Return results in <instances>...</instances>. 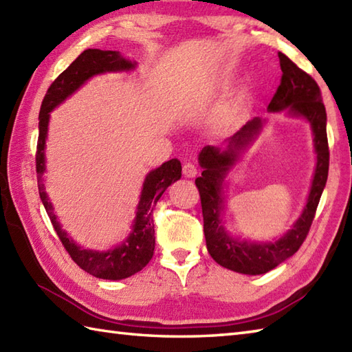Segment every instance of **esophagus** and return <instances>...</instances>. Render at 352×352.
I'll list each match as a JSON object with an SVG mask.
<instances>
[{
	"mask_svg": "<svg viewBox=\"0 0 352 352\" xmlns=\"http://www.w3.org/2000/svg\"><path fill=\"white\" fill-rule=\"evenodd\" d=\"M183 174H184V177L193 178V177H195V175L198 174V166H197L195 163H192V162H189V163H184V166H183Z\"/></svg>",
	"mask_w": 352,
	"mask_h": 352,
	"instance_id": "esophagus-1",
	"label": "esophagus"
}]
</instances>
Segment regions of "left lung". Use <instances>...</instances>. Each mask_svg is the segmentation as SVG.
I'll return each instance as SVG.
<instances>
[{
  "instance_id": "8db88e82",
  "label": "left lung",
  "mask_w": 352,
  "mask_h": 352,
  "mask_svg": "<svg viewBox=\"0 0 352 352\" xmlns=\"http://www.w3.org/2000/svg\"><path fill=\"white\" fill-rule=\"evenodd\" d=\"M278 58L283 76L280 86L276 87V92L269 102V110L278 111L289 107L294 115L309 119L313 134H315L318 163L307 206H305L301 218L296 221L294 228L286 236L275 243L237 242L233 241L221 226V184L223 175L231 164L236 162L241 149L248 145L251 139L258 133L261 126L258 118L243 125L230 139L228 148L223 151L214 146L203 148L199 154V163L204 170L195 180L201 197V207H203L204 236L208 254L221 266L248 275L269 272L300 250V246L309 234L311 222L315 219L319 199L327 183L328 164H330L327 111L320 89L313 77L301 68H298L287 56L278 52Z\"/></svg>"
}]
</instances>
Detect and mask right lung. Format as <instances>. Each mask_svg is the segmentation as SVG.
I'll return each instance as SVG.
<instances>
[{
	"mask_svg": "<svg viewBox=\"0 0 352 352\" xmlns=\"http://www.w3.org/2000/svg\"><path fill=\"white\" fill-rule=\"evenodd\" d=\"M134 65L136 63H131L119 56L118 51H102L96 48H89L83 51L60 76L52 81L47 94L43 96L39 113L36 172L37 189H39L43 207L71 258L87 274L104 280H122L126 278V276H131L142 271L149 263V260L153 258L155 246L153 221L154 208L157 201L163 195V192L168 189V186L182 177V163L178 159H170L164 162L160 168L149 172L144 183V189H142L133 233L126 239L125 243L107 252L80 250L76 243L69 241V237L66 236L65 231L58 226L47 192H45V186L42 183V174L45 170V138H47L50 111L68 98L71 94L76 92L86 80L96 76V74L107 71H129L134 68Z\"/></svg>",
	"mask_w": 352,
	"mask_h": 352,
	"instance_id": "obj_1",
	"label": "right lung"
}]
</instances>
